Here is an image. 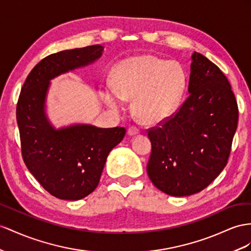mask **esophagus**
<instances>
[{
	"instance_id": "esophagus-1",
	"label": "esophagus",
	"mask_w": 251,
	"mask_h": 251,
	"mask_svg": "<svg viewBox=\"0 0 251 251\" xmlns=\"http://www.w3.org/2000/svg\"><path fill=\"white\" fill-rule=\"evenodd\" d=\"M127 132H128V136L134 137V136H138V134L140 133V130H139V128H138V127H136V126H131V127L128 128Z\"/></svg>"
}]
</instances>
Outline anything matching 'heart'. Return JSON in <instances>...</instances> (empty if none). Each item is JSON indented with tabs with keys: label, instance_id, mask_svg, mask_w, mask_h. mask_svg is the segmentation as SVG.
I'll use <instances>...</instances> for the list:
<instances>
[{
	"label": "heart",
	"instance_id": "b5f03b06",
	"mask_svg": "<svg viewBox=\"0 0 251 251\" xmlns=\"http://www.w3.org/2000/svg\"><path fill=\"white\" fill-rule=\"evenodd\" d=\"M187 75L180 63L151 54L129 57L114 68L112 85L101 90V99L112 109L132 100V113L140 123L159 124L180 106Z\"/></svg>",
	"mask_w": 251,
	"mask_h": 251
}]
</instances>
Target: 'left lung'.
Instances as JSON below:
<instances>
[{
  "label": "left lung",
  "mask_w": 251,
  "mask_h": 251,
  "mask_svg": "<svg viewBox=\"0 0 251 251\" xmlns=\"http://www.w3.org/2000/svg\"><path fill=\"white\" fill-rule=\"evenodd\" d=\"M189 96L174 118L149 131L147 174L171 196L202 191L227 164L239 110L231 86L217 66L194 52Z\"/></svg>",
  "instance_id": "8db88e82"
}]
</instances>
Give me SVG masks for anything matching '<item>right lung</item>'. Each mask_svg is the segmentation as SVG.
Returning a JSON list of instances; mask_svg holds the SVG:
<instances>
[{
  "instance_id": "obj_1",
  "label": "right lung",
  "mask_w": 251,
  "mask_h": 251,
  "mask_svg": "<svg viewBox=\"0 0 251 251\" xmlns=\"http://www.w3.org/2000/svg\"><path fill=\"white\" fill-rule=\"evenodd\" d=\"M96 44L61 50L37 63L21 89L17 105L22 156L28 171L50 194L79 201L96 189L107 157L123 140L124 127L100 128L73 123L57 128L48 115V95L56 77L98 61Z\"/></svg>"
}]
</instances>
